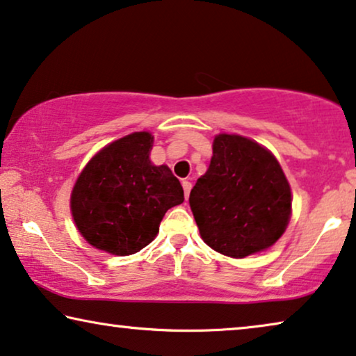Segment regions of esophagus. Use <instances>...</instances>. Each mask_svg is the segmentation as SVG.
Returning a JSON list of instances; mask_svg holds the SVG:
<instances>
[{
  "instance_id": "esophagus-1",
  "label": "esophagus",
  "mask_w": 356,
  "mask_h": 356,
  "mask_svg": "<svg viewBox=\"0 0 356 356\" xmlns=\"http://www.w3.org/2000/svg\"><path fill=\"white\" fill-rule=\"evenodd\" d=\"M182 187H184L185 200H188V193H190V190H192V184H190L188 180H184V182H182Z\"/></svg>"
}]
</instances>
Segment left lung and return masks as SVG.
<instances>
[{"instance_id":"left-lung-1","label":"left lung","mask_w":356,"mask_h":356,"mask_svg":"<svg viewBox=\"0 0 356 356\" xmlns=\"http://www.w3.org/2000/svg\"><path fill=\"white\" fill-rule=\"evenodd\" d=\"M188 203L208 247L245 258L269 248L285 232L292 192L269 149L242 135L219 134L208 171Z\"/></svg>"}]
</instances>
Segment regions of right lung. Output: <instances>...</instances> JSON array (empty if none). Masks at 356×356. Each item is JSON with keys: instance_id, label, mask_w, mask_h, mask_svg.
Listing matches in <instances>:
<instances>
[{"instance_id": "1", "label": "right lung", "mask_w": 356, "mask_h": 356, "mask_svg": "<svg viewBox=\"0 0 356 356\" xmlns=\"http://www.w3.org/2000/svg\"><path fill=\"white\" fill-rule=\"evenodd\" d=\"M153 135L134 132L90 159L71 195L74 222L95 248L127 257L152 243L169 208L184 202L179 179L149 161Z\"/></svg>"}]
</instances>
